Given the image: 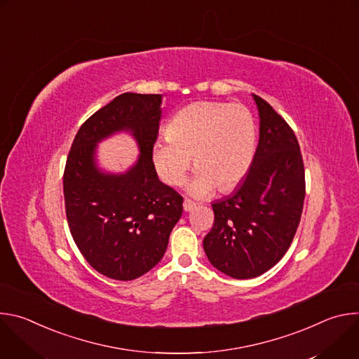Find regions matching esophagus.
Instances as JSON below:
<instances>
[{
  "label": "esophagus",
  "instance_id": "esophagus-1",
  "mask_svg": "<svg viewBox=\"0 0 359 359\" xmlns=\"http://www.w3.org/2000/svg\"><path fill=\"white\" fill-rule=\"evenodd\" d=\"M196 208V203L194 201H191V200H189V198H184V201H183V209H184V212H190V210H193Z\"/></svg>",
  "mask_w": 359,
  "mask_h": 359
}]
</instances>
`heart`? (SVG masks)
Masks as SVG:
<instances>
[{
	"label": "heart",
	"mask_w": 359,
	"mask_h": 359,
	"mask_svg": "<svg viewBox=\"0 0 359 359\" xmlns=\"http://www.w3.org/2000/svg\"><path fill=\"white\" fill-rule=\"evenodd\" d=\"M257 147V123L241 104L196 102L170 121L168 135L153 147L161 179L183 183L191 156L197 168L187 190L196 197L210 196L216 187L226 191L247 175Z\"/></svg>",
	"instance_id": "heart-1"
}]
</instances>
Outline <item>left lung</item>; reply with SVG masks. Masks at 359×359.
<instances>
[{
	"mask_svg": "<svg viewBox=\"0 0 359 359\" xmlns=\"http://www.w3.org/2000/svg\"><path fill=\"white\" fill-rule=\"evenodd\" d=\"M252 99L260 116L259 146L237 189L212 204L215 224L203 240L212 266L237 280L259 277L283 259L305 197L304 163L292 129L263 97Z\"/></svg>",
	"mask_w": 359,
	"mask_h": 359,
	"instance_id": "1",
	"label": "left lung"
}]
</instances>
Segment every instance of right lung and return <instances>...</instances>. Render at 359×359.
Masks as SVG:
<instances>
[{"instance_id":"add662e5","label":"right lung","mask_w":359,"mask_h":359,"mask_svg":"<svg viewBox=\"0 0 359 359\" xmlns=\"http://www.w3.org/2000/svg\"><path fill=\"white\" fill-rule=\"evenodd\" d=\"M162 95L126 92L95 112L78 130L64 172L68 226L85 260L100 274L130 281L155 267L183 213V197L162 183L153 144L162 118ZM128 131L140 158L126 172L95 163L97 143Z\"/></svg>"}]
</instances>
